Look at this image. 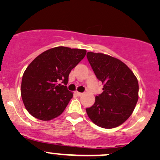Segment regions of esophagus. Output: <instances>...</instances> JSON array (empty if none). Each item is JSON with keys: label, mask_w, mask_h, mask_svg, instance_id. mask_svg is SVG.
<instances>
[{"label": "esophagus", "mask_w": 160, "mask_h": 160, "mask_svg": "<svg viewBox=\"0 0 160 160\" xmlns=\"http://www.w3.org/2000/svg\"><path fill=\"white\" fill-rule=\"evenodd\" d=\"M76 94L78 95V96H81V95L82 94V93H81V92H76Z\"/></svg>", "instance_id": "esophagus-1"}]
</instances>
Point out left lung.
<instances>
[{
    "label": "left lung",
    "mask_w": 160,
    "mask_h": 160,
    "mask_svg": "<svg viewBox=\"0 0 160 160\" xmlns=\"http://www.w3.org/2000/svg\"><path fill=\"white\" fill-rule=\"evenodd\" d=\"M87 59L97 78L104 85L92 106L86 108L94 124L113 128L132 114L138 100L139 85L131 70L121 60L102 53L89 52Z\"/></svg>",
    "instance_id": "left-lung-1"
}]
</instances>
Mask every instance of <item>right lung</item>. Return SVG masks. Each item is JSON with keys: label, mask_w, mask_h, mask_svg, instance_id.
Wrapping results in <instances>:
<instances>
[{"label": "right lung", "mask_w": 160, "mask_h": 160, "mask_svg": "<svg viewBox=\"0 0 160 160\" xmlns=\"http://www.w3.org/2000/svg\"><path fill=\"white\" fill-rule=\"evenodd\" d=\"M86 54L85 49L58 46L29 64L22 78L21 97L32 116L48 121L63 112L73 97L66 86L68 75Z\"/></svg>", "instance_id": "add662e5"}]
</instances>
